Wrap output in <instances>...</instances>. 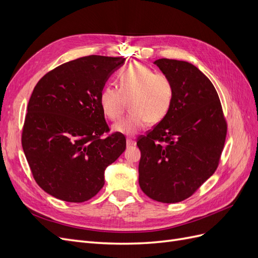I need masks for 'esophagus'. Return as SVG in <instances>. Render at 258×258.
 Masks as SVG:
<instances>
[{"label": "esophagus", "instance_id": "1", "mask_svg": "<svg viewBox=\"0 0 258 258\" xmlns=\"http://www.w3.org/2000/svg\"><path fill=\"white\" fill-rule=\"evenodd\" d=\"M126 145H127V147H130L132 145H135V141H134V140H131V139H127Z\"/></svg>", "mask_w": 258, "mask_h": 258}]
</instances>
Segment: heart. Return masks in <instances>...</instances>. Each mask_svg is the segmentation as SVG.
<instances>
[{
    "label": "heart",
    "mask_w": 258,
    "mask_h": 258,
    "mask_svg": "<svg viewBox=\"0 0 258 258\" xmlns=\"http://www.w3.org/2000/svg\"><path fill=\"white\" fill-rule=\"evenodd\" d=\"M118 86L107 85L101 90L99 103L111 120L122 116L130 103L131 112L113 126V131L123 136H135L148 121H161L169 113L174 99V84L165 73L155 72L140 62L122 69Z\"/></svg>",
    "instance_id": "heart-1"
}]
</instances>
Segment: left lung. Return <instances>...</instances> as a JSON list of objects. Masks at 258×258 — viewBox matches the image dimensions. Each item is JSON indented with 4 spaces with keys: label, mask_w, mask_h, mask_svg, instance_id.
Instances as JSON below:
<instances>
[{
    "label": "left lung",
    "mask_w": 258,
    "mask_h": 258,
    "mask_svg": "<svg viewBox=\"0 0 258 258\" xmlns=\"http://www.w3.org/2000/svg\"><path fill=\"white\" fill-rule=\"evenodd\" d=\"M174 84L167 116L139 137V184L162 204L183 201L198 190L218 167L227 121L213 84L189 62L156 60Z\"/></svg>",
    "instance_id": "8db88e82"
}]
</instances>
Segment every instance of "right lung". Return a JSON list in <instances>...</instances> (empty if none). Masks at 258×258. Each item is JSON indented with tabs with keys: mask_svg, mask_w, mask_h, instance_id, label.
<instances>
[{
	"mask_svg": "<svg viewBox=\"0 0 258 258\" xmlns=\"http://www.w3.org/2000/svg\"><path fill=\"white\" fill-rule=\"evenodd\" d=\"M122 57L86 56L38 81L28 103L21 144L37 185L54 198L84 202L104 185V170L126 150L110 132L99 95Z\"/></svg>",
	"mask_w": 258,
	"mask_h": 258,
	"instance_id": "1",
	"label": "right lung"
}]
</instances>
